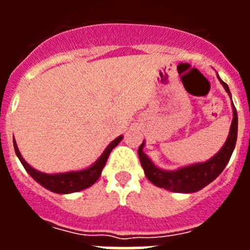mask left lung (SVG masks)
<instances>
[{"label":"left lung","instance_id":"left-lung-1","mask_svg":"<svg viewBox=\"0 0 250 250\" xmlns=\"http://www.w3.org/2000/svg\"><path fill=\"white\" fill-rule=\"evenodd\" d=\"M220 83L224 86L227 92L230 95L228 85L222 80H220ZM237 135L238 114L233 105V121H231L228 139L225 141L224 146L220 149V151L215 156H213L210 160L205 161V163H199V164L189 165V167L174 170V171H167V170L159 169L152 164L151 160L143 151L144 143L138 149L139 159H140L141 167L145 171V175L154 185L159 188H164L167 190L175 191V193H195V191L207 187L208 184H210L214 179L218 178L224 170L231 154H233L234 147H235Z\"/></svg>","mask_w":250,"mask_h":250}]
</instances>
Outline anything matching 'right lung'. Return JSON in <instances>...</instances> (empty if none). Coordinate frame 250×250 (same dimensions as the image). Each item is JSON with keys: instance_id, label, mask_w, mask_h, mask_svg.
I'll return each instance as SVG.
<instances>
[{"instance_id": "right-lung-1", "label": "right lung", "mask_w": 250, "mask_h": 250, "mask_svg": "<svg viewBox=\"0 0 250 250\" xmlns=\"http://www.w3.org/2000/svg\"><path fill=\"white\" fill-rule=\"evenodd\" d=\"M123 136L115 139L111 141V144L106 147L105 151L103 152V155L98 159V161L94 165L85 170H80V171H70V173H62V174H45L41 173L39 170H35L34 167H30L25 161V159L22 158L21 154L19 151V147L16 145V141L13 140V146H15V151L16 155L19 156L20 161L22 163L23 167L26 169L28 174L36 180L39 184L45 187L48 190L54 191V193L59 194H68L75 193V191H80L86 189V188L91 187L101 175L104 167H105L107 158H109L110 152L114 149L116 145L120 143Z\"/></svg>"}]
</instances>
